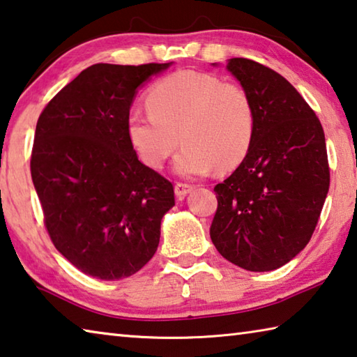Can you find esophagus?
<instances>
[{
  "label": "esophagus",
  "mask_w": 357,
  "mask_h": 357,
  "mask_svg": "<svg viewBox=\"0 0 357 357\" xmlns=\"http://www.w3.org/2000/svg\"><path fill=\"white\" fill-rule=\"evenodd\" d=\"M174 190H175V195H177L178 197H185L186 195H190V192H191L192 190H195V186L190 185V183L178 182V183H175Z\"/></svg>",
  "instance_id": "34e87169"
}]
</instances>
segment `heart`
<instances>
[{"mask_svg": "<svg viewBox=\"0 0 357 357\" xmlns=\"http://www.w3.org/2000/svg\"><path fill=\"white\" fill-rule=\"evenodd\" d=\"M147 108L149 114H130L127 136L149 167L165 165L178 141L185 146L174 171L183 177H202L215 167L232 171L251 150L255 109L240 84L208 73L175 72L149 91Z\"/></svg>", "mask_w": 357, "mask_h": 357, "instance_id": "b5f03b06", "label": "heart"}]
</instances>
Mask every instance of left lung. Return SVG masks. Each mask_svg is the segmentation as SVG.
<instances>
[{
	"label": "left lung",
	"instance_id": "obj_1",
	"mask_svg": "<svg viewBox=\"0 0 357 357\" xmlns=\"http://www.w3.org/2000/svg\"><path fill=\"white\" fill-rule=\"evenodd\" d=\"M227 70L255 109L251 150L215 186L210 236L224 259L248 271H273L310 241L329 191L326 141L314 109L282 75L232 58Z\"/></svg>",
	"mask_w": 357,
	"mask_h": 357
}]
</instances>
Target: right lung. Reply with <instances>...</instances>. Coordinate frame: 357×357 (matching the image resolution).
<instances>
[{"instance_id": "right-lung-1", "label": "right lung", "mask_w": 357, "mask_h": 357, "mask_svg": "<svg viewBox=\"0 0 357 357\" xmlns=\"http://www.w3.org/2000/svg\"><path fill=\"white\" fill-rule=\"evenodd\" d=\"M93 64L36 125L31 177L54 248L87 276L128 278L153 257L174 186L137 160L127 121L137 87L171 66Z\"/></svg>"}]
</instances>
